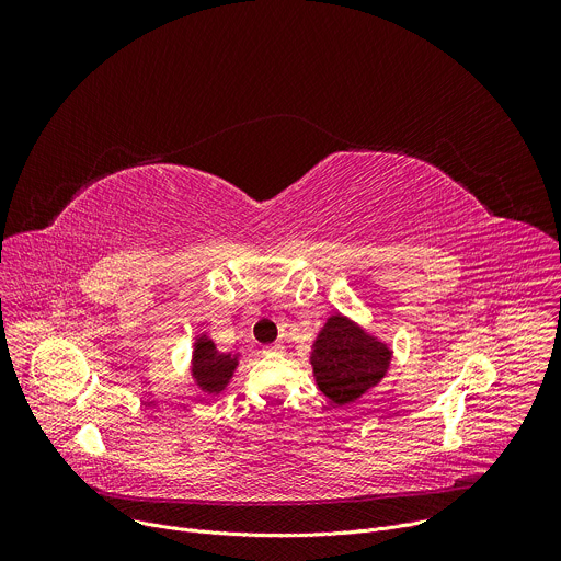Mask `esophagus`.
<instances>
[{"label":"esophagus","instance_id":"34e87169","mask_svg":"<svg viewBox=\"0 0 561 561\" xmlns=\"http://www.w3.org/2000/svg\"><path fill=\"white\" fill-rule=\"evenodd\" d=\"M262 353H264V355H282V353H284V346H282V344H268V346L262 348Z\"/></svg>","mask_w":561,"mask_h":561}]
</instances>
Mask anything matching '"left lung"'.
Here are the masks:
<instances>
[{
	"label": "left lung",
	"instance_id": "1",
	"mask_svg": "<svg viewBox=\"0 0 561 561\" xmlns=\"http://www.w3.org/2000/svg\"><path fill=\"white\" fill-rule=\"evenodd\" d=\"M388 362V348L342 314L329 319L310 357L319 390L340 407L355 402L375 386L383 377Z\"/></svg>",
	"mask_w": 561,
	"mask_h": 561
}]
</instances>
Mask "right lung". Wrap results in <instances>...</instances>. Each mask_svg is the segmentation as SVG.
Wrapping results in <instances>:
<instances>
[{"label":"right lung","instance_id":"add662e5","mask_svg":"<svg viewBox=\"0 0 561 561\" xmlns=\"http://www.w3.org/2000/svg\"><path fill=\"white\" fill-rule=\"evenodd\" d=\"M234 370V359L230 355H219L210 340H199L193 357V373L206 390H221L228 381V377Z\"/></svg>","mask_w":561,"mask_h":561}]
</instances>
